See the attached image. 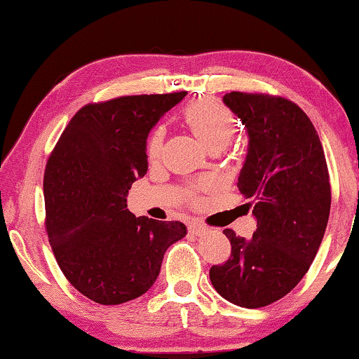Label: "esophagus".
I'll use <instances>...</instances> for the list:
<instances>
[{"label": "esophagus", "mask_w": 359, "mask_h": 359, "mask_svg": "<svg viewBox=\"0 0 359 359\" xmlns=\"http://www.w3.org/2000/svg\"><path fill=\"white\" fill-rule=\"evenodd\" d=\"M189 232H190V234H194V236H205L206 232H208V228H206V226H203V224H200V223H191L189 226Z\"/></svg>", "instance_id": "obj_1"}]
</instances>
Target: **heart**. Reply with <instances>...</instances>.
I'll use <instances>...</instances> for the list:
<instances>
[{"label": "heart", "mask_w": 359, "mask_h": 359, "mask_svg": "<svg viewBox=\"0 0 359 359\" xmlns=\"http://www.w3.org/2000/svg\"><path fill=\"white\" fill-rule=\"evenodd\" d=\"M184 120L194 135L208 149H223L229 144L236 131V118L229 109L213 99H201L190 104ZM163 148V133L156 130L148 143L149 159H158Z\"/></svg>", "instance_id": "b5f03b06"}]
</instances>
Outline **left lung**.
Wrapping results in <instances>:
<instances>
[{"label": "left lung", "mask_w": 359, "mask_h": 359, "mask_svg": "<svg viewBox=\"0 0 359 359\" xmlns=\"http://www.w3.org/2000/svg\"><path fill=\"white\" fill-rule=\"evenodd\" d=\"M223 102L249 136L237 179L254 201L250 239L223 232L231 259L210 270L215 290L241 307L269 306L286 296L309 270L330 215V182L324 149L309 117L291 100L229 93Z\"/></svg>", "instance_id": "1"}]
</instances>
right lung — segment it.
Here are the masks:
<instances>
[{"label":"right lung","mask_w":359,"mask_h":359,"mask_svg":"<svg viewBox=\"0 0 359 359\" xmlns=\"http://www.w3.org/2000/svg\"><path fill=\"white\" fill-rule=\"evenodd\" d=\"M185 93L127 95L89 104L72 118L43 177L47 232L63 275L90 301L122 304L158 280L180 221L136 216L131 184L148 170L146 140Z\"/></svg>","instance_id":"right-lung-1"}]
</instances>
